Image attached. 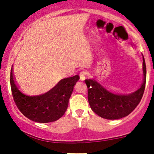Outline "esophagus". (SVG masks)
<instances>
[{"mask_svg": "<svg viewBox=\"0 0 154 154\" xmlns=\"http://www.w3.org/2000/svg\"><path fill=\"white\" fill-rule=\"evenodd\" d=\"M87 75H88L87 72H85V71L81 72L80 74H79V77H80V80H85V77H87Z\"/></svg>", "mask_w": 154, "mask_h": 154, "instance_id": "obj_1", "label": "esophagus"}]
</instances>
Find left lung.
I'll return each mask as SVG.
<instances>
[{"label": "left lung", "mask_w": 154, "mask_h": 154, "mask_svg": "<svg viewBox=\"0 0 154 154\" xmlns=\"http://www.w3.org/2000/svg\"><path fill=\"white\" fill-rule=\"evenodd\" d=\"M143 82L137 91L128 95L115 94L107 91L94 79H85L90 106L96 114L107 119H118L129 115L141 100L145 91L146 66L143 56Z\"/></svg>", "instance_id": "left-lung-1"}]
</instances>
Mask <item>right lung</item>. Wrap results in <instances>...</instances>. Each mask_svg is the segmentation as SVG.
Returning <instances> with one entry per match:
<instances>
[{"mask_svg": "<svg viewBox=\"0 0 154 154\" xmlns=\"http://www.w3.org/2000/svg\"><path fill=\"white\" fill-rule=\"evenodd\" d=\"M79 79V75L62 79L47 93L29 96L17 88L11 68L10 83L14 100L19 111L32 121L48 123L56 121L64 114L74 86Z\"/></svg>", "mask_w": 154, "mask_h": 154, "instance_id": "add662e5", "label": "right lung"}]
</instances>
